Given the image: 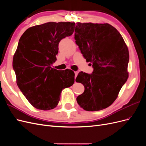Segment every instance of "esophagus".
Listing matches in <instances>:
<instances>
[{"mask_svg": "<svg viewBox=\"0 0 146 146\" xmlns=\"http://www.w3.org/2000/svg\"><path fill=\"white\" fill-rule=\"evenodd\" d=\"M74 73H75V78H76L77 77V75H78V72L77 71H76V72H74Z\"/></svg>", "mask_w": 146, "mask_h": 146, "instance_id": "obj_1", "label": "esophagus"}]
</instances>
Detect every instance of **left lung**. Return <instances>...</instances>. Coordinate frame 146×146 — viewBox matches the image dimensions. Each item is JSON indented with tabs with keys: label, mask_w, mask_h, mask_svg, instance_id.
I'll list each match as a JSON object with an SVG mask.
<instances>
[{
	"label": "left lung",
	"mask_w": 146,
	"mask_h": 146,
	"mask_svg": "<svg viewBox=\"0 0 146 146\" xmlns=\"http://www.w3.org/2000/svg\"><path fill=\"white\" fill-rule=\"evenodd\" d=\"M75 32L76 43L93 68L92 74L80 72L76 79L85 87L77 103L86 111L105 109L129 77V50L121 35L108 24L77 23Z\"/></svg>",
	"instance_id": "1"
}]
</instances>
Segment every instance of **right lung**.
Wrapping results in <instances>:
<instances>
[{"instance_id":"add662e5","label":"right lung","mask_w":146,"mask_h":146,"mask_svg":"<svg viewBox=\"0 0 146 146\" xmlns=\"http://www.w3.org/2000/svg\"><path fill=\"white\" fill-rule=\"evenodd\" d=\"M75 23L50 22L30 27L22 35L13 59L17 85L34 107L55 108L61 91L74 83L72 70L52 68L61 39L72 35Z\"/></svg>"}]
</instances>
